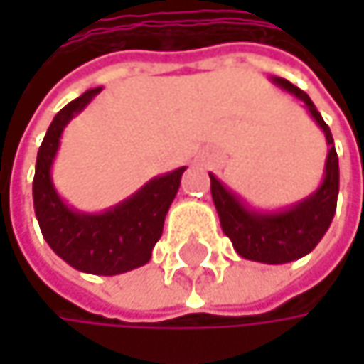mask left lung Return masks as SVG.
<instances>
[{
	"mask_svg": "<svg viewBox=\"0 0 364 364\" xmlns=\"http://www.w3.org/2000/svg\"><path fill=\"white\" fill-rule=\"evenodd\" d=\"M269 80L284 92L299 99L310 113V117L316 122V126L325 132L327 160H325V173L321 185L310 196H306L304 200L291 206L257 208L249 204L242 196L232 191L225 183L219 181L213 173H208V177H210V193L221 221V230L232 240L234 251L249 261L280 265L312 253L314 247L327 234L337 208L339 160H337L331 128L325 124L312 99L284 77H269Z\"/></svg>",
	"mask_w": 364,
	"mask_h": 364,
	"instance_id": "8db88e82",
	"label": "left lung"
}]
</instances>
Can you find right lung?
<instances>
[{
  "label": "right lung",
  "mask_w": 364,
  "mask_h": 364,
  "mask_svg": "<svg viewBox=\"0 0 364 364\" xmlns=\"http://www.w3.org/2000/svg\"><path fill=\"white\" fill-rule=\"evenodd\" d=\"M101 90V86L86 90L54 115L37 151L33 206L43 240L63 261L86 274L115 276L136 269L151 259L187 166L149 179L107 210L86 213L69 206L54 187L52 164L63 130Z\"/></svg>",
  "instance_id": "obj_1"
}]
</instances>
